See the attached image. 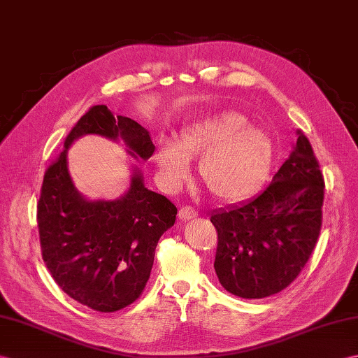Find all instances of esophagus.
<instances>
[{"label":"esophagus","mask_w":358,"mask_h":358,"mask_svg":"<svg viewBox=\"0 0 358 358\" xmlns=\"http://www.w3.org/2000/svg\"><path fill=\"white\" fill-rule=\"evenodd\" d=\"M196 215H198V212L194 209V207L185 206V207H181V209H180V212H178V218H180L181 221H187V220H192V218H195Z\"/></svg>","instance_id":"obj_1"}]
</instances>
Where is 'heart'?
<instances>
[{"label":"heart","instance_id":"b5f03b06","mask_svg":"<svg viewBox=\"0 0 358 358\" xmlns=\"http://www.w3.org/2000/svg\"><path fill=\"white\" fill-rule=\"evenodd\" d=\"M245 115L221 111L181 131L177 145L162 141L155 164L166 189H177L187 177V159L199 157L198 172L206 189L218 199L245 198L267 178L274 145L261 128L247 127Z\"/></svg>","mask_w":358,"mask_h":358}]
</instances>
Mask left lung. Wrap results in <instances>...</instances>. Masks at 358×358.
I'll list each match as a JSON object with an SVG mask.
<instances>
[{
    "instance_id": "8db88e82",
    "label": "left lung",
    "mask_w": 358,
    "mask_h": 358,
    "mask_svg": "<svg viewBox=\"0 0 358 358\" xmlns=\"http://www.w3.org/2000/svg\"><path fill=\"white\" fill-rule=\"evenodd\" d=\"M325 181L310 140H297L270 185L210 215L218 231L215 271L229 293L262 299L287 288L308 262L322 227Z\"/></svg>"
}]
</instances>
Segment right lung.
Listing matches in <instances>:
<instances>
[{
    "label": "right lung",
    "instance_id": "right-lung-1",
    "mask_svg": "<svg viewBox=\"0 0 358 358\" xmlns=\"http://www.w3.org/2000/svg\"><path fill=\"white\" fill-rule=\"evenodd\" d=\"M97 134L119 138L134 159L154 154L149 132L136 120L96 105L82 115L64 141V151L45 171L38 201L43 259L64 293L101 313L131 305L151 276L155 247L173 226L177 207L145 187L134 168L128 192L114 201H90L74 187L66 152L76 138Z\"/></svg>",
    "mask_w": 358,
    "mask_h": 358
}]
</instances>
